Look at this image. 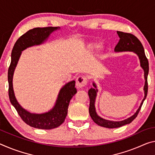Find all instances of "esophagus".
<instances>
[{
  "mask_svg": "<svg viewBox=\"0 0 155 155\" xmlns=\"http://www.w3.org/2000/svg\"><path fill=\"white\" fill-rule=\"evenodd\" d=\"M87 83V78L85 76H78L76 80V85L78 88H81L84 87Z\"/></svg>",
  "mask_w": 155,
  "mask_h": 155,
  "instance_id": "obj_1",
  "label": "esophagus"
}]
</instances>
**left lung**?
<instances>
[{"label":"left lung","mask_w":155,"mask_h":155,"mask_svg":"<svg viewBox=\"0 0 155 155\" xmlns=\"http://www.w3.org/2000/svg\"><path fill=\"white\" fill-rule=\"evenodd\" d=\"M117 34L119 36V41L117 43L114 48L115 51H133L135 54H137L139 56L140 60V64L141 67L143 69L144 71V78H145V85L143 87L144 90V98L142 100V102L140 105L138 110L137 112L132 115V117L127 118V119L121 121H109L103 119V118L98 116V114L96 112L95 109V100L97 97V92L98 90L97 89V86L94 83H93V86L94 87H91L88 91V95L90 98V107H89V113L92 119L96 123L97 125L100 126L107 127V128H116V127H121L124 125L129 124L133 121V120L137 117L139 112L141 110V107L143 105L144 100L146 99L148 94V74L149 72V63L148 58H146V54L144 52V48L142 45L141 43L137 38L136 36L133 34L130 33H125L123 31H117Z\"/></svg>","instance_id":"1"}]
</instances>
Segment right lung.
<instances>
[{
    "label": "right lung",
    "instance_id": "1",
    "mask_svg": "<svg viewBox=\"0 0 155 155\" xmlns=\"http://www.w3.org/2000/svg\"><path fill=\"white\" fill-rule=\"evenodd\" d=\"M58 29H60L58 27H46L30 29L16 41L12 51L11 63L8 69L9 100L22 120L29 126L35 128L51 130L60 126L64 122L70 100L77 92L75 87V81L68 82L61 88L52 109L43 114H34L23 108L17 101L12 83L14 72L22 51L29 47L42 44L54 31Z\"/></svg>",
    "mask_w": 155,
    "mask_h": 155
}]
</instances>
